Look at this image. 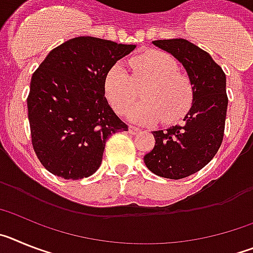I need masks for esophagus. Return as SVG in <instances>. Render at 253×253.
I'll list each match as a JSON object with an SVG mask.
<instances>
[{"mask_svg": "<svg viewBox=\"0 0 253 253\" xmlns=\"http://www.w3.org/2000/svg\"><path fill=\"white\" fill-rule=\"evenodd\" d=\"M140 129L138 128V126H134V125H129V133L133 134V135H135V134L139 133Z\"/></svg>", "mask_w": 253, "mask_h": 253, "instance_id": "34e87169", "label": "esophagus"}]
</instances>
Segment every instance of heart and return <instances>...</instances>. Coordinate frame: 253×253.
Wrapping results in <instances>:
<instances>
[{"label": "heart", "mask_w": 253, "mask_h": 253, "mask_svg": "<svg viewBox=\"0 0 253 253\" xmlns=\"http://www.w3.org/2000/svg\"><path fill=\"white\" fill-rule=\"evenodd\" d=\"M133 75L122 63H115L105 76V95L116 113L125 114L137 101L138 87L143 90L144 101L129 111V119L148 124L163 118L173 122L186 114L194 99V88L189 76L178 71L173 57L161 50H151L130 60Z\"/></svg>", "instance_id": "obj_1"}]
</instances>
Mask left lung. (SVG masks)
<instances>
[{"mask_svg":"<svg viewBox=\"0 0 253 253\" xmlns=\"http://www.w3.org/2000/svg\"><path fill=\"white\" fill-rule=\"evenodd\" d=\"M152 43L182 63L193 84V105L184 123L153 131L156 144L144 156L149 171L180 180L207 166L222 144L228 106L225 73L209 53L186 39Z\"/></svg>","mask_w":253,"mask_h":253,"instance_id":"1","label":"left lung"}]
</instances>
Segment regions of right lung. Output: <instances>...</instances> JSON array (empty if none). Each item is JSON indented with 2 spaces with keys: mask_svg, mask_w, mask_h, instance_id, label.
<instances>
[{
  "mask_svg": "<svg viewBox=\"0 0 253 253\" xmlns=\"http://www.w3.org/2000/svg\"><path fill=\"white\" fill-rule=\"evenodd\" d=\"M135 45L78 37L46 55L31 77L28 116L40 163L66 180L99 169L107 138L128 131L105 97V76Z\"/></svg>",
  "mask_w": 253,
  "mask_h": 253,
  "instance_id": "right-lung-1",
  "label": "right lung"
}]
</instances>
